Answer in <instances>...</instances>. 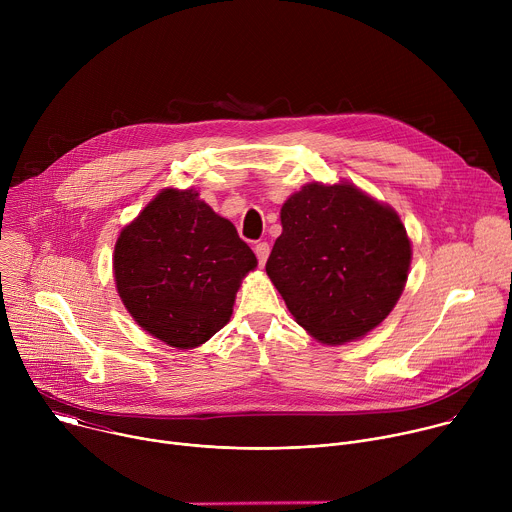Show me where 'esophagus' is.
<instances>
[{
  "label": "esophagus",
  "mask_w": 512,
  "mask_h": 512,
  "mask_svg": "<svg viewBox=\"0 0 512 512\" xmlns=\"http://www.w3.org/2000/svg\"><path fill=\"white\" fill-rule=\"evenodd\" d=\"M255 255H257V259H259V265H265V261H267V257H269V245H267L265 241L255 243Z\"/></svg>",
  "instance_id": "34e87169"
}]
</instances>
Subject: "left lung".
<instances>
[{"instance_id": "left-lung-1", "label": "left lung", "mask_w": 512, "mask_h": 512, "mask_svg": "<svg viewBox=\"0 0 512 512\" xmlns=\"http://www.w3.org/2000/svg\"><path fill=\"white\" fill-rule=\"evenodd\" d=\"M265 271L296 322L324 344L377 328L407 281L411 243L399 214L340 182L306 184L281 206Z\"/></svg>"}]
</instances>
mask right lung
Instances as JSON below:
<instances>
[{"label": "right lung", "mask_w": 512, "mask_h": 512, "mask_svg": "<svg viewBox=\"0 0 512 512\" xmlns=\"http://www.w3.org/2000/svg\"><path fill=\"white\" fill-rule=\"evenodd\" d=\"M257 257L235 225L194 188L162 190L129 223L113 255L119 298L133 320L174 348H196L233 314Z\"/></svg>", "instance_id": "add662e5"}]
</instances>
